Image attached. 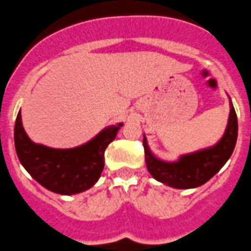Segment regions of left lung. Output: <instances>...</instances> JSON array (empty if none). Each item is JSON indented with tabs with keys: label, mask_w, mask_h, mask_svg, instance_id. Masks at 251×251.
I'll return each mask as SVG.
<instances>
[{
	"label": "left lung",
	"mask_w": 251,
	"mask_h": 251,
	"mask_svg": "<svg viewBox=\"0 0 251 251\" xmlns=\"http://www.w3.org/2000/svg\"><path fill=\"white\" fill-rule=\"evenodd\" d=\"M238 139V119L231 100L224 135L214 146L181 155L176 161H164L151 152L144 135V150L149 173L152 177L175 189H194L209 181L231 156Z\"/></svg>",
	"instance_id": "left-lung-1"
}]
</instances>
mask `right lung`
Returning a JSON list of instances; mask_svg holds the SVG:
<instances>
[{"mask_svg": "<svg viewBox=\"0 0 251 251\" xmlns=\"http://www.w3.org/2000/svg\"><path fill=\"white\" fill-rule=\"evenodd\" d=\"M123 123L109 126L83 145L53 149L35 144L22 126L21 111L15 124V148L26 171L47 190L74 195L89 190L100 179L105 150L115 140Z\"/></svg>", "mask_w": 251, "mask_h": 251, "instance_id": "obj_1", "label": "right lung"}]
</instances>
